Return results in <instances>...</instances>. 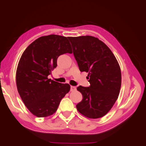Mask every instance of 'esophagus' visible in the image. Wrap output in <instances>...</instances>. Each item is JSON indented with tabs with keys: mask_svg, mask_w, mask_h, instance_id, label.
I'll use <instances>...</instances> for the list:
<instances>
[{
	"mask_svg": "<svg viewBox=\"0 0 146 146\" xmlns=\"http://www.w3.org/2000/svg\"><path fill=\"white\" fill-rule=\"evenodd\" d=\"M76 89V87L75 86H71V89H70L71 91H75Z\"/></svg>",
	"mask_w": 146,
	"mask_h": 146,
	"instance_id": "obj_1",
	"label": "esophagus"
}]
</instances>
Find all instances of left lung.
<instances>
[{
    "label": "left lung",
    "instance_id": "obj_1",
    "mask_svg": "<svg viewBox=\"0 0 146 146\" xmlns=\"http://www.w3.org/2000/svg\"><path fill=\"white\" fill-rule=\"evenodd\" d=\"M80 71L88 73L89 87L78 86L83 99L76 105L81 114L90 119L104 116L114 105L120 92L121 72L110 49L91 36L68 37Z\"/></svg>",
    "mask_w": 146,
    "mask_h": 146
}]
</instances>
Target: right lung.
<instances>
[{
    "mask_svg": "<svg viewBox=\"0 0 146 146\" xmlns=\"http://www.w3.org/2000/svg\"><path fill=\"white\" fill-rule=\"evenodd\" d=\"M66 53H72L68 38L51 34L36 39L21 56L16 73L18 92L26 107L38 117L54 114L70 91L68 84L48 78L57 67V58Z\"/></svg>",
    "mask_w": 146,
    "mask_h": 146,
    "instance_id": "add662e5",
    "label": "right lung"
}]
</instances>
